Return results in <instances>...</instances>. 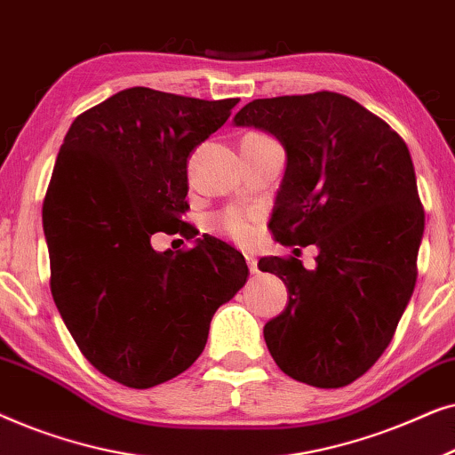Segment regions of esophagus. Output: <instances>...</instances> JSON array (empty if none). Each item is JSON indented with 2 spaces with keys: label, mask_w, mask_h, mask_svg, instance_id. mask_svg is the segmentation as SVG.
<instances>
[{
  "label": "esophagus",
  "mask_w": 455,
  "mask_h": 455,
  "mask_svg": "<svg viewBox=\"0 0 455 455\" xmlns=\"http://www.w3.org/2000/svg\"><path fill=\"white\" fill-rule=\"evenodd\" d=\"M246 263H248V269H251V273H259V267H257V257H254L252 252H246Z\"/></svg>",
  "instance_id": "1"
}]
</instances>
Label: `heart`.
Wrapping results in <instances>:
<instances>
[{
	"instance_id": "b5f03b06",
	"label": "heart",
	"mask_w": 455,
	"mask_h": 455,
	"mask_svg": "<svg viewBox=\"0 0 455 455\" xmlns=\"http://www.w3.org/2000/svg\"><path fill=\"white\" fill-rule=\"evenodd\" d=\"M254 221H257V213L254 211L229 207L217 215L215 228L235 242H246L251 240L254 232Z\"/></svg>"
}]
</instances>
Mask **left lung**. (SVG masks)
<instances>
[{
	"instance_id": "8db88e82",
	"label": "left lung",
	"mask_w": 455,
	"mask_h": 455,
	"mask_svg": "<svg viewBox=\"0 0 455 455\" xmlns=\"http://www.w3.org/2000/svg\"><path fill=\"white\" fill-rule=\"evenodd\" d=\"M235 126L275 134L288 155L269 228L285 246L259 260L288 285V307L263 333L285 375L313 387L363 377L394 339L416 283L425 209L406 142L387 122L331 91L254 99Z\"/></svg>"
}]
</instances>
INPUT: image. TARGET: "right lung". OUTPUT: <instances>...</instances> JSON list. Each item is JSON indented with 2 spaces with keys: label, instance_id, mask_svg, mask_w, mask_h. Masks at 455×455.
<instances>
[{
  "label": "right lung",
  "instance_id": "obj_1",
  "mask_svg": "<svg viewBox=\"0 0 455 455\" xmlns=\"http://www.w3.org/2000/svg\"><path fill=\"white\" fill-rule=\"evenodd\" d=\"M238 101L120 91L72 122L55 159L43 201L55 307L84 358L126 387L188 369L248 279L244 257L211 235L188 251L151 246L159 232L195 238L186 165Z\"/></svg>",
  "mask_w": 455,
  "mask_h": 455
}]
</instances>
